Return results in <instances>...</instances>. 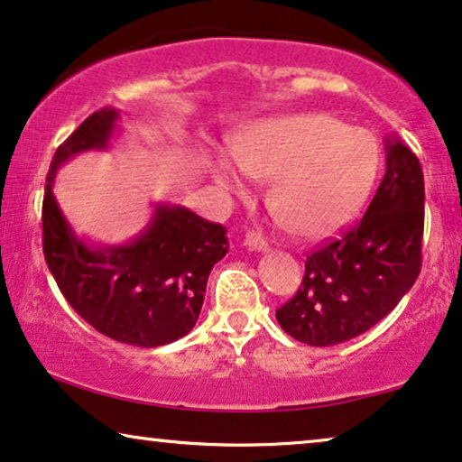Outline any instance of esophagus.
Returning a JSON list of instances; mask_svg holds the SVG:
<instances>
[{"instance_id":"34e87169","label":"esophagus","mask_w":462,"mask_h":462,"mask_svg":"<svg viewBox=\"0 0 462 462\" xmlns=\"http://www.w3.org/2000/svg\"><path fill=\"white\" fill-rule=\"evenodd\" d=\"M245 245L249 246V249H253V251H268V240H265L262 234H257V232L246 234Z\"/></svg>"}]
</instances>
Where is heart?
Listing matches in <instances>:
<instances>
[{
	"mask_svg": "<svg viewBox=\"0 0 462 462\" xmlns=\"http://www.w3.org/2000/svg\"><path fill=\"white\" fill-rule=\"evenodd\" d=\"M230 152L236 165L228 159L211 163L219 184L245 192L246 175L272 180L270 211L301 238L341 230L366 200L381 159L373 132L324 113L251 123L230 142Z\"/></svg>",
	"mask_w": 462,
	"mask_h": 462,
	"instance_id": "b5f03b06",
	"label": "heart"
}]
</instances>
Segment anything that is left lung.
Masks as SVG:
<instances>
[{"label": "left lung", "mask_w": 462, "mask_h": 462, "mask_svg": "<svg viewBox=\"0 0 462 462\" xmlns=\"http://www.w3.org/2000/svg\"><path fill=\"white\" fill-rule=\"evenodd\" d=\"M387 169L354 228L305 259L301 287L276 310L293 339L328 347L366 333L419 278L425 228L423 169L398 138L387 142Z\"/></svg>", "instance_id": "obj_1"}]
</instances>
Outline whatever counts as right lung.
Here are the masks:
<instances>
[{
    "label": "right lung",
    "instance_id": "obj_1",
    "mask_svg": "<svg viewBox=\"0 0 462 462\" xmlns=\"http://www.w3.org/2000/svg\"><path fill=\"white\" fill-rule=\"evenodd\" d=\"M119 113L96 110L56 148L43 194V255L64 299L83 320L138 347H159L188 335L199 320L209 274L228 253L222 224L180 205H157L132 243L89 246L75 236L51 181L58 167L83 151L108 146Z\"/></svg>",
    "mask_w": 462,
    "mask_h": 462
}]
</instances>
